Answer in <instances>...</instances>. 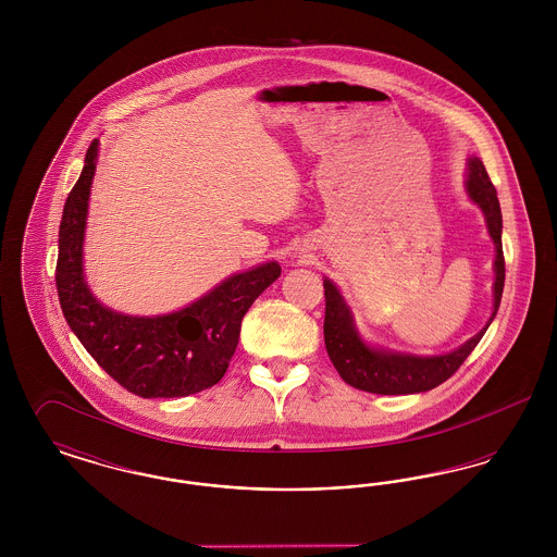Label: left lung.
I'll list each match as a JSON object with an SVG mask.
<instances>
[{
	"instance_id": "8db88e82",
	"label": "left lung",
	"mask_w": 557,
	"mask_h": 557,
	"mask_svg": "<svg viewBox=\"0 0 557 557\" xmlns=\"http://www.w3.org/2000/svg\"><path fill=\"white\" fill-rule=\"evenodd\" d=\"M463 184L470 200L484 214L488 236L495 244L493 313L486 321V325L470 341L443 355H413V352H400L393 348L373 346L359 334L352 311L343 292L338 290V286L332 280L325 277L323 280V288H325L323 338H325L327 355L346 384L373 395H416V393L432 391L459 370V366L476 348L480 338L493 323L497 309L502 305L505 282L502 207H499L497 189L491 184L482 160L476 157L468 159V171H466Z\"/></svg>"
}]
</instances>
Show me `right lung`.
Here are the masks:
<instances>
[{"mask_svg":"<svg viewBox=\"0 0 557 557\" xmlns=\"http://www.w3.org/2000/svg\"><path fill=\"white\" fill-rule=\"evenodd\" d=\"M98 152L100 141L94 139L66 198L58 234L55 288L66 323L98 366L133 395L187 397L211 388L230 368L246 311L280 277L282 267L267 261L234 273L166 315H127L102 305L89 290L83 269Z\"/></svg>","mask_w":557,"mask_h":557,"instance_id":"1","label":"right lung"}]
</instances>
